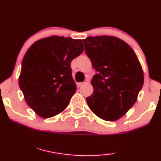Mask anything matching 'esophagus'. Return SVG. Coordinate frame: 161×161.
<instances>
[{
	"label": "esophagus",
	"mask_w": 161,
	"mask_h": 161,
	"mask_svg": "<svg viewBox=\"0 0 161 161\" xmlns=\"http://www.w3.org/2000/svg\"><path fill=\"white\" fill-rule=\"evenodd\" d=\"M87 82H88V81L86 80H84V81H83V82H82V83H77V86H78V88H80V87L86 84Z\"/></svg>",
	"instance_id": "esophagus-1"
}]
</instances>
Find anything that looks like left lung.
<instances>
[{
  "instance_id": "8db88e82",
  "label": "left lung",
  "mask_w": 161,
  "mask_h": 161,
  "mask_svg": "<svg viewBox=\"0 0 161 161\" xmlns=\"http://www.w3.org/2000/svg\"><path fill=\"white\" fill-rule=\"evenodd\" d=\"M85 51L97 73L92 79V95L86 98L91 111L100 118L114 121L137 101L144 76L134 50L114 36L88 37Z\"/></svg>"
}]
</instances>
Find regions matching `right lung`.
<instances>
[{
	"mask_svg": "<svg viewBox=\"0 0 161 161\" xmlns=\"http://www.w3.org/2000/svg\"><path fill=\"white\" fill-rule=\"evenodd\" d=\"M83 51L80 39L51 36L29 48L22 60L19 86L37 115L49 118L62 112L75 93L71 62Z\"/></svg>",
	"mask_w": 161,
	"mask_h": 161,
	"instance_id": "right-lung-1",
	"label": "right lung"
}]
</instances>
